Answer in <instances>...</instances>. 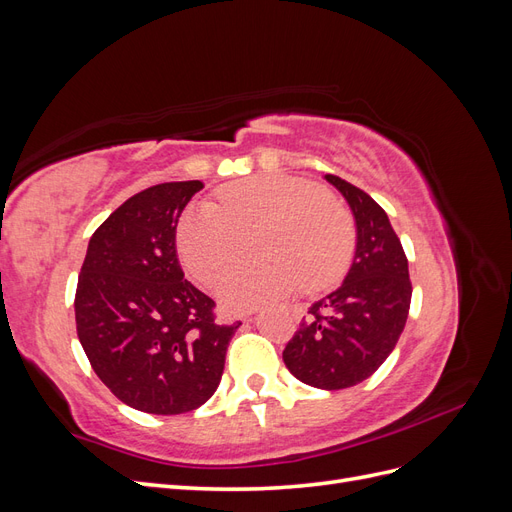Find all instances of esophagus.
I'll return each instance as SVG.
<instances>
[{"label": "esophagus", "mask_w": 512, "mask_h": 512, "mask_svg": "<svg viewBox=\"0 0 512 512\" xmlns=\"http://www.w3.org/2000/svg\"><path fill=\"white\" fill-rule=\"evenodd\" d=\"M245 322H254V318H247V320H245Z\"/></svg>", "instance_id": "1"}]
</instances>
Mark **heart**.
Masks as SVG:
<instances>
[{
    "label": "heart",
    "mask_w": 512,
    "mask_h": 512,
    "mask_svg": "<svg viewBox=\"0 0 512 512\" xmlns=\"http://www.w3.org/2000/svg\"><path fill=\"white\" fill-rule=\"evenodd\" d=\"M256 260L226 273L218 297L230 312H250L297 286L314 292L344 275L354 252L352 213L320 185L286 175H262L220 190L218 203L185 209L177 247L194 280L213 284L235 262L245 237Z\"/></svg>",
    "instance_id": "heart-1"
}]
</instances>
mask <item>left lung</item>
<instances>
[{"label":"left lung","mask_w":512,"mask_h":512,"mask_svg":"<svg viewBox=\"0 0 512 512\" xmlns=\"http://www.w3.org/2000/svg\"><path fill=\"white\" fill-rule=\"evenodd\" d=\"M342 192L356 222L352 267L337 290L316 301L284 348L290 374L339 391L367 380L406 327L412 284L408 258L389 215L356 185L324 175Z\"/></svg>","instance_id":"left-lung-1"}]
</instances>
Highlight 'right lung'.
Instances as JSON below:
<instances>
[{
	"mask_svg": "<svg viewBox=\"0 0 512 512\" xmlns=\"http://www.w3.org/2000/svg\"><path fill=\"white\" fill-rule=\"evenodd\" d=\"M200 181L128 198L89 239L74 297L76 333L98 378L147 414L200 408L222 380L239 324H218L213 299L183 277L177 222Z\"/></svg>",
	"mask_w": 512,
	"mask_h": 512,
	"instance_id": "1",
	"label": "right lung"
}]
</instances>
